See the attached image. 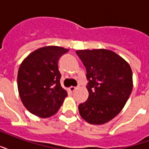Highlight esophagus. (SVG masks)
I'll return each mask as SVG.
<instances>
[{
	"instance_id": "esophagus-1",
	"label": "esophagus",
	"mask_w": 149,
	"mask_h": 149,
	"mask_svg": "<svg viewBox=\"0 0 149 149\" xmlns=\"http://www.w3.org/2000/svg\"><path fill=\"white\" fill-rule=\"evenodd\" d=\"M76 89H77V87H72V86H71V87H70V88H69V90H70V91H74Z\"/></svg>"
}]
</instances>
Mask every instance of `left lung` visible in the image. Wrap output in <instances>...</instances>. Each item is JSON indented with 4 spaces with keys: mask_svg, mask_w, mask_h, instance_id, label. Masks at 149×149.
<instances>
[{
    "mask_svg": "<svg viewBox=\"0 0 149 149\" xmlns=\"http://www.w3.org/2000/svg\"><path fill=\"white\" fill-rule=\"evenodd\" d=\"M87 70L88 98L79 104L81 117L91 124H103L120 112L133 88L130 65L110 50L77 51Z\"/></svg>",
    "mask_w": 149,
    "mask_h": 149,
    "instance_id": "8db88e82",
    "label": "left lung"
}]
</instances>
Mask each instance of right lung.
Returning a JSON list of instances; mask_svg holds the SVG:
<instances>
[{
    "instance_id": "right-lung-1",
    "label": "right lung",
    "mask_w": 149,
    "mask_h": 149,
    "mask_svg": "<svg viewBox=\"0 0 149 149\" xmlns=\"http://www.w3.org/2000/svg\"><path fill=\"white\" fill-rule=\"evenodd\" d=\"M68 51L58 46L41 47L20 65L17 78L19 96L32 114L41 118L54 115L68 95L60 84L58 66L60 57Z\"/></svg>"
}]
</instances>
